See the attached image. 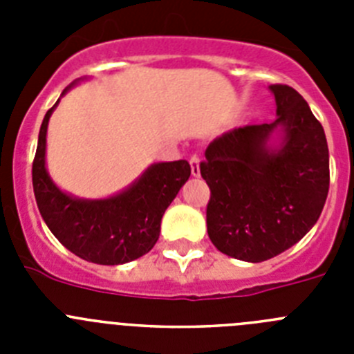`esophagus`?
I'll list each match as a JSON object with an SVG mask.
<instances>
[{
	"mask_svg": "<svg viewBox=\"0 0 354 354\" xmlns=\"http://www.w3.org/2000/svg\"><path fill=\"white\" fill-rule=\"evenodd\" d=\"M189 165H192L193 177H198L200 175V158L198 156H192V159H189Z\"/></svg>",
	"mask_w": 354,
	"mask_h": 354,
	"instance_id": "obj_1",
	"label": "esophagus"
}]
</instances>
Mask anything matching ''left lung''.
<instances>
[{"mask_svg": "<svg viewBox=\"0 0 354 354\" xmlns=\"http://www.w3.org/2000/svg\"><path fill=\"white\" fill-rule=\"evenodd\" d=\"M277 120L223 133L209 143L200 174L211 189L207 234L228 257L262 262L315 225L330 187L323 126L287 84H271Z\"/></svg>", "mask_w": 354, "mask_h": 354, "instance_id": "8db88e82", "label": "left lung"}]
</instances>
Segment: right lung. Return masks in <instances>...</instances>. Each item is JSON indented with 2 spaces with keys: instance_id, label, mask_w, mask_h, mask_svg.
Masks as SVG:
<instances>
[{
  "instance_id": "add662e5",
  "label": "right lung",
  "mask_w": 354,
  "mask_h": 354,
  "mask_svg": "<svg viewBox=\"0 0 354 354\" xmlns=\"http://www.w3.org/2000/svg\"><path fill=\"white\" fill-rule=\"evenodd\" d=\"M56 106L58 101L42 120L31 170L44 221L65 248L84 261L117 266L140 259L159 239L162 214L192 175L189 162H154L129 187L108 198L68 195L53 183L46 168V134Z\"/></svg>"
}]
</instances>
